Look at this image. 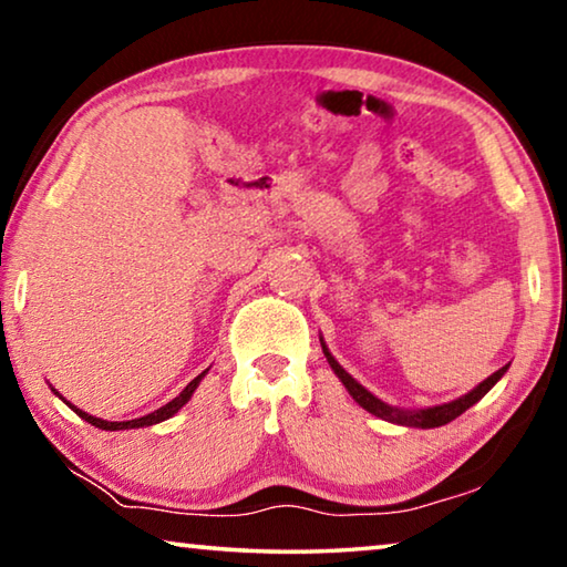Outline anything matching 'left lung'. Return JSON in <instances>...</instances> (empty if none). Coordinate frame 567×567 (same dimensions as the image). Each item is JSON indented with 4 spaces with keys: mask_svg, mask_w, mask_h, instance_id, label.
<instances>
[{
    "mask_svg": "<svg viewBox=\"0 0 567 567\" xmlns=\"http://www.w3.org/2000/svg\"><path fill=\"white\" fill-rule=\"evenodd\" d=\"M320 342H322V340H320ZM322 352H324V358H328V362H330V368H332L334 375L340 378V382H342L344 388H348L352 400L358 402L360 408L372 412V415L380 417V420L395 422V425H405V427H422V430L447 425V422H453L457 415H463V412H465L467 408H473L477 400H483V398L487 395V390H491V388L495 385V382L505 375L507 368H511V364H505V368H501L497 372H493L491 378L480 382L477 388L470 390L467 395L457 398V400H453V402H445V405H435V408H425V410H402V408L388 405V402H382L380 398L372 395L370 390H364V388L360 385V382L354 380V378L350 375V372L344 370L342 364L332 358L330 350H328V344H324V342H322Z\"/></svg>",
    "mask_w": 567,
    "mask_h": 567,
    "instance_id": "obj_1",
    "label": "left lung"
}]
</instances>
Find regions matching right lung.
Here are the masks:
<instances>
[{
  "label": "right lung",
  "mask_w": 567,
  "mask_h": 567,
  "mask_svg": "<svg viewBox=\"0 0 567 567\" xmlns=\"http://www.w3.org/2000/svg\"><path fill=\"white\" fill-rule=\"evenodd\" d=\"M207 375V370L203 372V375H197L195 380H192L189 382V385L185 388V390H182L179 392V395L175 398V400H169L167 402V405H162L159 410H155V412H150V415H145V417H134V420H124V422H110V420H102V417H94V415H90V412H84V410H80V408H76V405H72V402L70 400H64L62 395H60V392H56L54 388V395L56 398H60V400H64L66 402V405H70L74 412H76V415H80L82 420H87V422H92V425L94 427H100V430H110V433H112V430H132V427H150V425H157V422H162V420H169L172 415H175V412L177 410H182V405H185V402L192 398V392H195L197 390V385H199V382H203V378Z\"/></svg>",
  "instance_id": "obj_1"
}]
</instances>
